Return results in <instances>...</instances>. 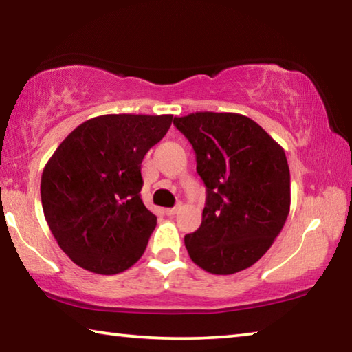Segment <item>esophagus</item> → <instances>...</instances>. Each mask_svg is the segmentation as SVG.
I'll list each match as a JSON object with an SVG mask.
<instances>
[{"instance_id":"esophagus-1","label":"esophagus","mask_w":352,"mask_h":352,"mask_svg":"<svg viewBox=\"0 0 352 352\" xmlns=\"http://www.w3.org/2000/svg\"><path fill=\"white\" fill-rule=\"evenodd\" d=\"M180 211V206H174V208H166L164 214L166 216H175V214Z\"/></svg>"}]
</instances>
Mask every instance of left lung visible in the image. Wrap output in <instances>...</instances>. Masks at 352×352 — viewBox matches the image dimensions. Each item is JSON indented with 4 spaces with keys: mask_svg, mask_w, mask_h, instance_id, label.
<instances>
[{
    "mask_svg": "<svg viewBox=\"0 0 352 352\" xmlns=\"http://www.w3.org/2000/svg\"><path fill=\"white\" fill-rule=\"evenodd\" d=\"M192 144L206 204L197 231L184 236L189 258L212 275H233L258 262L290 211L284 148L237 113L197 111L174 118Z\"/></svg>",
    "mask_w": 352,
    "mask_h": 352,
    "instance_id": "obj_1",
    "label": "left lung"
}]
</instances>
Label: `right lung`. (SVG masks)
Returning <instances> with one entry per match:
<instances>
[{
    "instance_id": "right-lung-1",
    "label": "right lung",
    "mask_w": 352,
    "mask_h": 352,
    "mask_svg": "<svg viewBox=\"0 0 352 352\" xmlns=\"http://www.w3.org/2000/svg\"><path fill=\"white\" fill-rule=\"evenodd\" d=\"M172 115H102L82 122L41 175V206L52 236L88 272L116 275L147 247L157 217L141 200V163Z\"/></svg>"
}]
</instances>
